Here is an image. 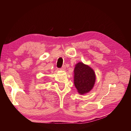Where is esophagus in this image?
<instances>
[{
    "mask_svg": "<svg viewBox=\"0 0 131 131\" xmlns=\"http://www.w3.org/2000/svg\"><path fill=\"white\" fill-rule=\"evenodd\" d=\"M60 70H62V71H65V70H66V68H65V66H63L60 69Z\"/></svg>",
    "mask_w": 131,
    "mask_h": 131,
    "instance_id": "esophagus-1",
    "label": "esophagus"
}]
</instances>
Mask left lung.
I'll return each mask as SVG.
<instances>
[{
	"label": "left lung",
	"instance_id": "1",
	"mask_svg": "<svg viewBox=\"0 0 131 131\" xmlns=\"http://www.w3.org/2000/svg\"><path fill=\"white\" fill-rule=\"evenodd\" d=\"M96 74L90 66L79 62L74 70V83L78 92L83 95L92 90L96 82Z\"/></svg>",
	"mask_w": 131,
	"mask_h": 131
}]
</instances>
